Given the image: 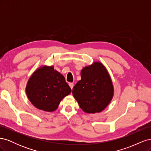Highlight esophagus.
<instances>
[{"instance_id":"obj_1","label":"esophagus","mask_w":151,"mask_h":151,"mask_svg":"<svg viewBox=\"0 0 151 151\" xmlns=\"http://www.w3.org/2000/svg\"><path fill=\"white\" fill-rule=\"evenodd\" d=\"M69 86L70 87V88L72 89H73V88H74V83H69Z\"/></svg>"}]
</instances>
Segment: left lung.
I'll return each instance as SVG.
<instances>
[{
	"mask_svg": "<svg viewBox=\"0 0 151 151\" xmlns=\"http://www.w3.org/2000/svg\"><path fill=\"white\" fill-rule=\"evenodd\" d=\"M81 79L72 89L80 108L87 113L102 111L111 102L114 88L109 73L103 63L95 62L84 67Z\"/></svg>",
	"mask_w": 151,
	"mask_h": 151,
	"instance_id": "left-lung-1",
	"label": "left lung"
}]
</instances>
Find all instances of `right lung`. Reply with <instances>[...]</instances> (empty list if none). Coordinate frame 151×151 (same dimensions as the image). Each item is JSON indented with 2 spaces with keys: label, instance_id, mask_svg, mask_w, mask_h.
Segmentation results:
<instances>
[{
  "label": "right lung",
  "instance_id": "add662e5",
  "mask_svg": "<svg viewBox=\"0 0 151 151\" xmlns=\"http://www.w3.org/2000/svg\"><path fill=\"white\" fill-rule=\"evenodd\" d=\"M26 93L36 108L52 112L57 109L61 100L71 93V89L60 72L53 66L37 68L29 77Z\"/></svg>",
  "mask_w": 151,
  "mask_h": 151
}]
</instances>
